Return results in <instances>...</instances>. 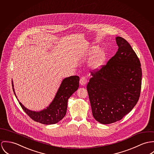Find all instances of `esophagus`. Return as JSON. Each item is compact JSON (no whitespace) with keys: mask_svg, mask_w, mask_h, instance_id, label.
Wrapping results in <instances>:
<instances>
[{"mask_svg":"<svg viewBox=\"0 0 154 154\" xmlns=\"http://www.w3.org/2000/svg\"><path fill=\"white\" fill-rule=\"evenodd\" d=\"M80 83L82 85H85L87 83V79L85 77H82L80 80Z\"/></svg>","mask_w":154,"mask_h":154,"instance_id":"1","label":"esophagus"}]
</instances>
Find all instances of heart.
<instances>
[{"label":"heart","instance_id":"obj_1","mask_svg":"<svg viewBox=\"0 0 154 154\" xmlns=\"http://www.w3.org/2000/svg\"><path fill=\"white\" fill-rule=\"evenodd\" d=\"M98 49H99V47L96 46H94L91 47L88 51V55H91L92 54H94L97 51ZM105 58H106L105 52L103 51H99L94 56L93 58L92 59L90 63V66L93 68H98L104 63Z\"/></svg>","mask_w":154,"mask_h":154}]
</instances>
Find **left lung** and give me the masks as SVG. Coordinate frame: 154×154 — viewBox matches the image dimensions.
<instances>
[{"mask_svg":"<svg viewBox=\"0 0 154 154\" xmlns=\"http://www.w3.org/2000/svg\"><path fill=\"white\" fill-rule=\"evenodd\" d=\"M118 51L100 69L91 72L87 85L94 118L102 124L122 119L137 104L142 85L140 63L131 45L116 38Z\"/></svg>","mask_w":154,"mask_h":154,"instance_id":"left-lung-1","label":"left lung"}]
</instances>
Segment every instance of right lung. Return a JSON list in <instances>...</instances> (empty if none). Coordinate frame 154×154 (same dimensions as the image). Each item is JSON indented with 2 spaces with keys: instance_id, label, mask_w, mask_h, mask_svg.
<instances>
[{
  "instance_id": "1",
  "label": "right lung",
  "mask_w": 154,
  "mask_h": 154,
  "mask_svg": "<svg viewBox=\"0 0 154 154\" xmlns=\"http://www.w3.org/2000/svg\"><path fill=\"white\" fill-rule=\"evenodd\" d=\"M80 77L77 75L64 79L49 107L40 112L28 110L19 102L22 109L31 119L36 122L45 125H52L58 122L66 115L69 97L79 88ZM12 88L16 96L14 85ZM19 101V100H18Z\"/></svg>"
}]
</instances>
